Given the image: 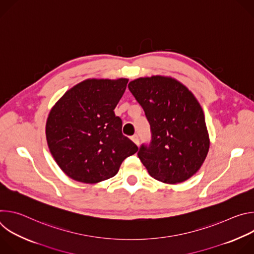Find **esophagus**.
Listing matches in <instances>:
<instances>
[{"instance_id": "1", "label": "esophagus", "mask_w": 254, "mask_h": 254, "mask_svg": "<svg viewBox=\"0 0 254 254\" xmlns=\"http://www.w3.org/2000/svg\"><path fill=\"white\" fill-rule=\"evenodd\" d=\"M131 140L136 144L137 147L139 146V138H138V136H137L136 134H134V135H132V136H131Z\"/></svg>"}]
</instances>
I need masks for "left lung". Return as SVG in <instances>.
<instances>
[{
    "label": "left lung",
    "mask_w": 254,
    "mask_h": 254,
    "mask_svg": "<svg viewBox=\"0 0 254 254\" xmlns=\"http://www.w3.org/2000/svg\"><path fill=\"white\" fill-rule=\"evenodd\" d=\"M151 126L150 144L137 156L149 174L167 184L182 183L198 172L210 146L202 107L194 94L172 77H140L128 83Z\"/></svg>",
    "instance_id": "left-lung-1"
}]
</instances>
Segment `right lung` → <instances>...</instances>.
I'll return each mask as SVG.
<instances>
[{"mask_svg":"<svg viewBox=\"0 0 254 254\" xmlns=\"http://www.w3.org/2000/svg\"><path fill=\"white\" fill-rule=\"evenodd\" d=\"M128 79H86L55 103L46 123V138L60 169L77 182L95 184L117 175L137 147L122 132L114 110Z\"/></svg>","mask_w":254,"mask_h":254,"instance_id":"right-lung-1","label":"right lung"}]
</instances>
